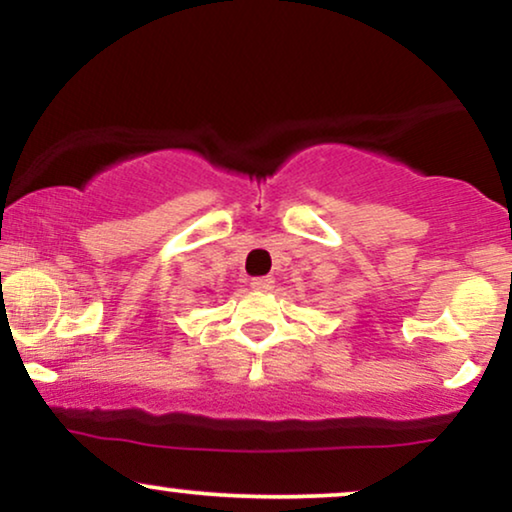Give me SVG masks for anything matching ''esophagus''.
Segmentation results:
<instances>
[{"instance_id":"esophagus-1","label":"esophagus","mask_w":512,"mask_h":512,"mask_svg":"<svg viewBox=\"0 0 512 512\" xmlns=\"http://www.w3.org/2000/svg\"><path fill=\"white\" fill-rule=\"evenodd\" d=\"M272 277H254L251 279V289H256V291H270L272 289Z\"/></svg>"}]
</instances>
